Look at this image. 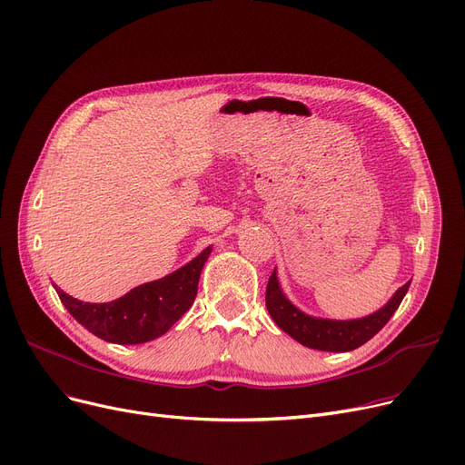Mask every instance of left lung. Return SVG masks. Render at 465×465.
<instances>
[{"mask_svg":"<svg viewBox=\"0 0 465 465\" xmlns=\"http://www.w3.org/2000/svg\"><path fill=\"white\" fill-rule=\"evenodd\" d=\"M411 287V281L405 282L395 294L388 300L386 306L378 312L361 317V319H322L308 315L298 310L292 302L281 291L277 272L273 270L268 289H266V308L275 321L279 329L292 336L302 346L321 350V351H351L369 341L376 332L383 329V325L395 313L399 304L405 298Z\"/></svg>","mask_w":465,"mask_h":465,"instance_id":"left-lung-1","label":"left lung"}]
</instances>
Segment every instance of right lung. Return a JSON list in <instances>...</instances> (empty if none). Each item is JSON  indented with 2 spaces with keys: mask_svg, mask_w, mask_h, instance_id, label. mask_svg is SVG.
Segmentation results:
<instances>
[{
  "mask_svg": "<svg viewBox=\"0 0 465 465\" xmlns=\"http://www.w3.org/2000/svg\"><path fill=\"white\" fill-rule=\"evenodd\" d=\"M213 247L201 251L186 266L144 282L106 304L82 302L56 289L72 317L94 336L112 344H144L163 336L193 304L197 282Z\"/></svg>",
  "mask_w": 465,
  "mask_h": 465,
  "instance_id": "obj_1",
  "label": "right lung"
}]
</instances>
